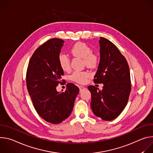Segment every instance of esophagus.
Instances as JSON below:
<instances>
[{"label":"esophagus","mask_w":153,"mask_h":153,"mask_svg":"<svg viewBox=\"0 0 153 153\" xmlns=\"http://www.w3.org/2000/svg\"><path fill=\"white\" fill-rule=\"evenodd\" d=\"M79 90H80V92H81L82 91H83V90L85 89V87H84V86H79Z\"/></svg>","instance_id":"1"}]
</instances>
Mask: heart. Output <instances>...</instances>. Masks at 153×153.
<instances>
[{"instance_id":"1","label":"heart","mask_w":153,"mask_h":153,"mask_svg":"<svg viewBox=\"0 0 153 153\" xmlns=\"http://www.w3.org/2000/svg\"><path fill=\"white\" fill-rule=\"evenodd\" d=\"M70 53L74 57L83 59V63L86 67L91 68H95L99 62L97 54L92 52L91 48L83 42H77L70 48ZM60 68L63 71L70 69V60L68 56L65 54H60L58 58ZM91 76L90 73L86 71H75L71 76L72 80L78 83H85Z\"/></svg>"}]
</instances>
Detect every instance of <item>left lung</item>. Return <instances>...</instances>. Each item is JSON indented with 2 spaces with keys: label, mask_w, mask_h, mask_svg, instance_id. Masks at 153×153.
<instances>
[{
  "label": "left lung",
  "mask_w": 153,
  "mask_h": 153,
  "mask_svg": "<svg viewBox=\"0 0 153 153\" xmlns=\"http://www.w3.org/2000/svg\"><path fill=\"white\" fill-rule=\"evenodd\" d=\"M100 59L95 83H103L102 90L93 85L88 86L91 94V107L94 114L103 120L117 117L125 108L131 84L128 62L117 47L109 40L100 37Z\"/></svg>",
  "instance_id": "left-lung-1"
}]
</instances>
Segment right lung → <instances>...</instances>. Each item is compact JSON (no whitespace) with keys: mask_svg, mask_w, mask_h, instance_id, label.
<instances>
[{"mask_svg":"<svg viewBox=\"0 0 153 153\" xmlns=\"http://www.w3.org/2000/svg\"><path fill=\"white\" fill-rule=\"evenodd\" d=\"M64 41L50 39L38 47L28 65L26 82L28 93L38 114L47 122L57 124L71 114L78 87L68 83L63 92H57L64 74L59 63V56Z\"/></svg>","mask_w":153,"mask_h":153,"instance_id":"add662e5","label":"right lung"}]
</instances>
